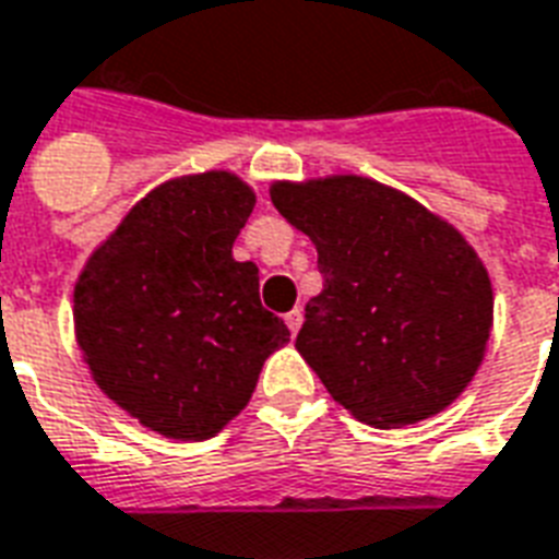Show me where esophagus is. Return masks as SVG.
<instances>
[{
	"instance_id": "esophagus-1",
	"label": "esophagus",
	"mask_w": 559,
	"mask_h": 559,
	"mask_svg": "<svg viewBox=\"0 0 559 559\" xmlns=\"http://www.w3.org/2000/svg\"><path fill=\"white\" fill-rule=\"evenodd\" d=\"M284 322H287V329H290V334H296L301 329V308H293L287 317H284Z\"/></svg>"
}]
</instances>
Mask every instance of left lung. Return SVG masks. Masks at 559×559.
<instances>
[{
    "mask_svg": "<svg viewBox=\"0 0 559 559\" xmlns=\"http://www.w3.org/2000/svg\"><path fill=\"white\" fill-rule=\"evenodd\" d=\"M272 204L317 246L322 293L296 349L346 412L379 429L444 412L495 320L489 269L456 227L358 175L275 180Z\"/></svg>",
    "mask_w": 559,
    "mask_h": 559,
    "instance_id": "obj_1",
    "label": "left lung"
}]
</instances>
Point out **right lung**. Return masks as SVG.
Here are the masks:
<instances>
[{"label":"right lung","mask_w":559,"mask_h":559,"mask_svg":"<svg viewBox=\"0 0 559 559\" xmlns=\"http://www.w3.org/2000/svg\"><path fill=\"white\" fill-rule=\"evenodd\" d=\"M254 201L234 171L165 180L76 278L73 332L91 379L151 432H222L248 406L263 361L290 341L260 305L258 266L234 260Z\"/></svg>","instance_id":"1"}]
</instances>
